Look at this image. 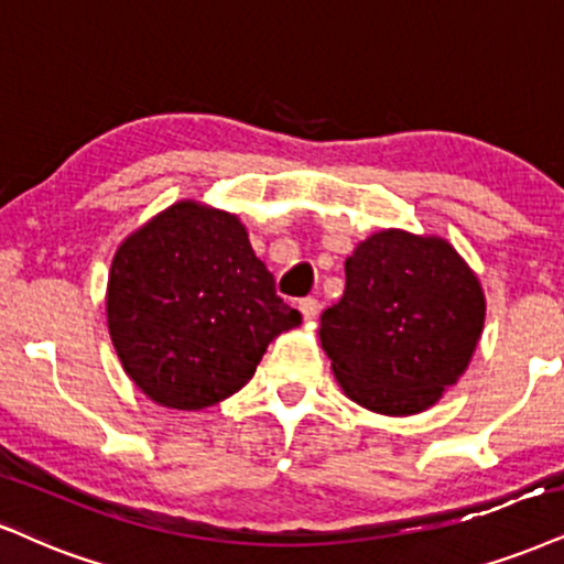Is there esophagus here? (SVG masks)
I'll return each mask as SVG.
<instances>
[{"mask_svg":"<svg viewBox=\"0 0 564 564\" xmlns=\"http://www.w3.org/2000/svg\"><path fill=\"white\" fill-rule=\"evenodd\" d=\"M297 308H301L305 322H314V318L318 316V301H316V297H303V301L297 303Z\"/></svg>","mask_w":564,"mask_h":564,"instance_id":"obj_1","label":"esophagus"}]
</instances>
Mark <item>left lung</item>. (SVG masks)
<instances>
[{
	"label": "left lung",
	"instance_id": "left-lung-1",
	"mask_svg": "<svg viewBox=\"0 0 564 564\" xmlns=\"http://www.w3.org/2000/svg\"><path fill=\"white\" fill-rule=\"evenodd\" d=\"M484 316L481 282L447 240L381 229L345 261V293L318 337L347 398L413 415L463 377Z\"/></svg>",
	"mask_w": 564,
	"mask_h": 564
}]
</instances>
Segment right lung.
Listing matches in <instances>:
<instances>
[{
	"instance_id": "1",
	"label": "right lung",
	"mask_w": 564,
	"mask_h": 564,
	"mask_svg": "<svg viewBox=\"0 0 564 564\" xmlns=\"http://www.w3.org/2000/svg\"><path fill=\"white\" fill-rule=\"evenodd\" d=\"M107 324L143 394L200 410L246 387L271 339L301 314L276 295L235 214L180 200L117 248Z\"/></svg>"
}]
</instances>
